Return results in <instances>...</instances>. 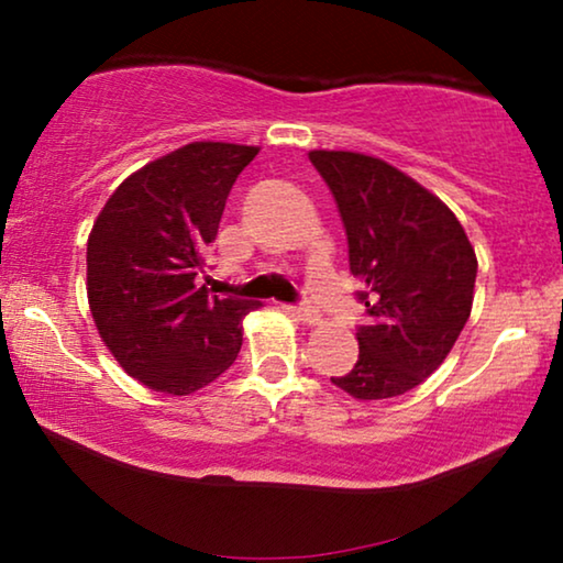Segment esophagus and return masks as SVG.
<instances>
[{"instance_id":"34e87169","label":"esophagus","mask_w":563,"mask_h":563,"mask_svg":"<svg viewBox=\"0 0 563 563\" xmlns=\"http://www.w3.org/2000/svg\"><path fill=\"white\" fill-rule=\"evenodd\" d=\"M287 312L291 314V318L307 322V325H318L320 322V312L310 305H291V307H287Z\"/></svg>"}]
</instances>
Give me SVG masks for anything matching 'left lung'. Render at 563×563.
<instances>
[{
    "label": "left lung",
    "instance_id": "1",
    "mask_svg": "<svg viewBox=\"0 0 563 563\" xmlns=\"http://www.w3.org/2000/svg\"><path fill=\"white\" fill-rule=\"evenodd\" d=\"M310 161L335 197L368 314L356 364L330 382L356 399L405 395L464 330L476 253L456 214L387 161L351 151H310Z\"/></svg>",
    "mask_w": 563,
    "mask_h": 563
}]
</instances>
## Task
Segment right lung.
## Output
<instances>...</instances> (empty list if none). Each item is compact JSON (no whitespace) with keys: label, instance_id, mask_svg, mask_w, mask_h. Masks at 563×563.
Masks as SVG:
<instances>
[{"label":"right lung","instance_id":"1","mask_svg":"<svg viewBox=\"0 0 563 563\" xmlns=\"http://www.w3.org/2000/svg\"><path fill=\"white\" fill-rule=\"evenodd\" d=\"M256 145L189 143L114 189L87 243L95 325L120 366L153 391L191 395L228 372L258 302L197 287L238 174Z\"/></svg>","mask_w":563,"mask_h":563}]
</instances>
